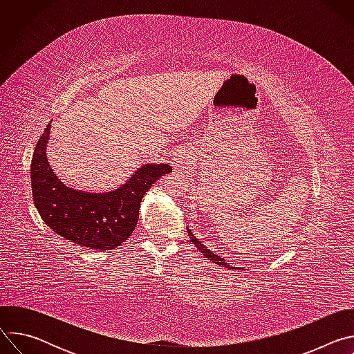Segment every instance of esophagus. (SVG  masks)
Listing matches in <instances>:
<instances>
[{"instance_id":"obj_1","label":"esophagus","mask_w":354,"mask_h":354,"mask_svg":"<svg viewBox=\"0 0 354 354\" xmlns=\"http://www.w3.org/2000/svg\"><path fill=\"white\" fill-rule=\"evenodd\" d=\"M174 165H175L176 168H182V162H180L178 158H175V160H174Z\"/></svg>"}]
</instances>
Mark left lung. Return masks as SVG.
Segmentation results:
<instances>
[{
  "label": "left lung",
  "instance_id": "obj_1",
  "mask_svg": "<svg viewBox=\"0 0 354 354\" xmlns=\"http://www.w3.org/2000/svg\"><path fill=\"white\" fill-rule=\"evenodd\" d=\"M187 234H189V238H190V241L197 246V249L201 252V254H203L210 262H213V263H216V265H224V266H227V268H230L227 263H225V261L223 259V258H220L218 255H216L214 252H212V250H209L203 243H201L200 241H197L196 239V236L192 234V231L187 228Z\"/></svg>",
  "mask_w": 354,
  "mask_h": 354
}]
</instances>
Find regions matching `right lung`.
<instances>
[{
	"instance_id": "right-lung-1",
	"label": "right lung",
	"mask_w": 354,
	"mask_h": 354,
	"mask_svg": "<svg viewBox=\"0 0 354 354\" xmlns=\"http://www.w3.org/2000/svg\"><path fill=\"white\" fill-rule=\"evenodd\" d=\"M50 124L40 136L30 164L35 206L47 227L70 242L93 250H111L134 231L140 203L148 189L172 172L167 164H145L124 185L106 193L66 186L46 158Z\"/></svg>"
}]
</instances>
